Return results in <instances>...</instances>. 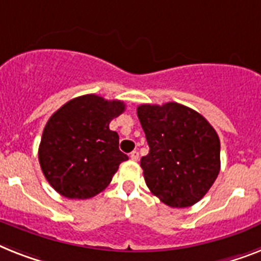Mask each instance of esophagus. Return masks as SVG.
Here are the masks:
<instances>
[{
	"instance_id": "1",
	"label": "esophagus",
	"mask_w": 261,
	"mask_h": 261,
	"mask_svg": "<svg viewBox=\"0 0 261 261\" xmlns=\"http://www.w3.org/2000/svg\"><path fill=\"white\" fill-rule=\"evenodd\" d=\"M129 157H130V160H133V161H137V160H139V152H137V150H133V152H132V153H130V156H129Z\"/></svg>"
}]
</instances>
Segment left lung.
I'll use <instances>...</instances> for the list:
<instances>
[{"label": "left lung", "instance_id": "8db88e82", "mask_svg": "<svg viewBox=\"0 0 261 261\" xmlns=\"http://www.w3.org/2000/svg\"><path fill=\"white\" fill-rule=\"evenodd\" d=\"M149 153L141 157L150 192L172 208L205 196L220 172V140L203 116L177 102L137 108Z\"/></svg>", "mask_w": 261, "mask_h": 261}]
</instances>
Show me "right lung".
<instances>
[{
	"instance_id": "obj_1",
	"label": "right lung",
	"mask_w": 261,
	"mask_h": 261,
	"mask_svg": "<svg viewBox=\"0 0 261 261\" xmlns=\"http://www.w3.org/2000/svg\"><path fill=\"white\" fill-rule=\"evenodd\" d=\"M125 111L122 101L85 94L68 101L50 116L38 148L42 173L60 195L90 199L112 181L128 156L118 149L109 122Z\"/></svg>"
}]
</instances>
